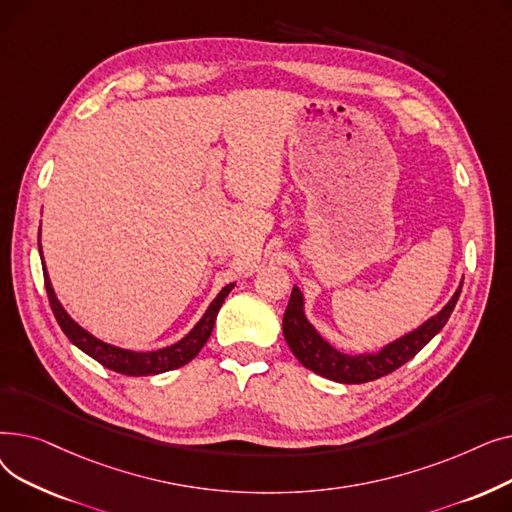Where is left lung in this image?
<instances>
[{"mask_svg":"<svg viewBox=\"0 0 512 512\" xmlns=\"http://www.w3.org/2000/svg\"><path fill=\"white\" fill-rule=\"evenodd\" d=\"M461 288L463 284L454 292V297L448 301V305L438 315L427 319L415 332L384 346L382 351L375 355L351 357L336 351V348H332L315 332V328L309 324L303 313V294L294 286L282 319L284 338L294 357H297L307 369L340 384H365L371 380H378L382 375H388L400 365L411 361L421 348L446 326L456 301L461 297Z\"/></svg>","mask_w":512,"mask_h":512,"instance_id":"left-lung-1","label":"left lung"}]
</instances>
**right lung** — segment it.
Listing matches in <instances>:
<instances>
[{"label":"right lung","instance_id":"add662e5","mask_svg":"<svg viewBox=\"0 0 512 512\" xmlns=\"http://www.w3.org/2000/svg\"><path fill=\"white\" fill-rule=\"evenodd\" d=\"M39 247H41V242H39ZM41 263H43V255H41ZM43 280H45L51 311H53V315H56L62 332L70 338V342L76 344L80 351L93 357L103 367L112 369L116 373H124V375H155V373H164V371L182 367L188 361H193L199 355L201 348L205 346V342L209 340V336L213 332L215 317H218V311H220L224 299L228 297V292L234 288V284L224 286L222 292L215 297V301L205 311L203 319L191 330V334H186L180 342L166 346V348H159V351H153V353H134V351H124V348H118L112 344H105V342L97 340L95 336H91L89 332H85L78 324H74L70 315L60 305V301L56 299V292H53V288H51L45 267H43Z\"/></svg>","mask_w":512,"mask_h":512}]
</instances>
